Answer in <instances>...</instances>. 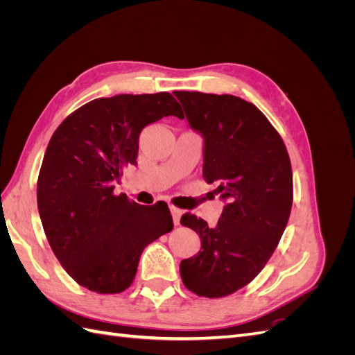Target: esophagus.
<instances>
[{
  "mask_svg": "<svg viewBox=\"0 0 355 355\" xmlns=\"http://www.w3.org/2000/svg\"><path fill=\"white\" fill-rule=\"evenodd\" d=\"M170 211H171V216H173L175 227H179L180 216H182V210H179V209H176V207H170Z\"/></svg>",
  "mask_w": 355,
  "mask_h": 355,
  "instance_id": "1",
  "label": "esophagus"
}]
</instances>
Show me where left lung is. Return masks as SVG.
<instances>
[{
    "label": "left lung",
    "instance_id": "left-lung-1",
    "mask_svg": "<svg viewBox=\"0 0 355 355\" xmlns=\"http://www.w3.org/2000/svg\"><path fill=\"white\" fill-rule=\"evenodd\" d=\"M175 96L204 141L202 178L225 201L216 227L182 216L201 249L180 262V277L198 296L223 297L249 284L280 241L293 202L292 166L282 136L253 103L232 94Z\"/></svg>",
    "mask_w": 355,
    "mask_h": 355
}]
</instances>
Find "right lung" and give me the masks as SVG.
Masks as SVG:
<instances>
[{
    "label": "right lung",
    "instance_id": "add662e5",
    "mask_svg": "<svg viewBox=\"0 0 355 355\" xmlns=\"http://www.w3.org/2000/svg\"><path fill=\"white\" fill-rule=\"evenodd\" d=\"M168 115L184 118L167 92L116 94L83 105L50 139L37 182L41 223L60 265L92 292L125 290L145 247L173 230L166 202L114 194L123 168L137 164L144 127Z\"/></svg>",
    "mask_w": 355,
    "mask_h": 355
}]
</instances>
